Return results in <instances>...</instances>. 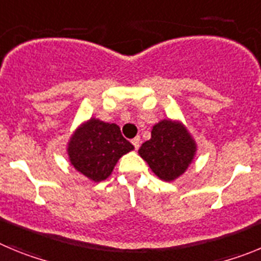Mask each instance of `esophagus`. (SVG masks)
<instances>
[{"instance_id":"obj_1","label":"esophagus","mask_w":261,"mask_h":261,"mask_svg":"<svg viewBox=\"0 0 261 261\" xmlns=\"http://www.w3.org/2000/svg\"><path fill=\"white\" fill-rule=\"evenodd\" d=\"M132 144H133V146H135L136 150H137L138 147H140V144H141V138L138 137V136H137V137H135L132 140Z\"/></svg>"}]
</instances>
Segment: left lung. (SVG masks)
<instances>
[{
    "mask_svg": "<svg viewBox=\"0 0 261 261\" xmlns=\"http://www.w3.org/2000/svg\"><path fill=\"white\" fill-rule=\"evenodd\" d=\"M197 153L195 138L180 120L163 119L154 124L151 137L138 154L163 181H174L188 170Z\"/></svg>",
    "mask_w": 261,
    "mask_h": 261,
    "instance_id": "obj_1",
    "label": "left lung"
}]
</instances>
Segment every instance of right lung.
<instances>
[{
	"instance_id": "1",
	"label": "right lung",
	"mask_w": 261,
	"mask_h": 261,
	"mask_svg": "<svg viewBox=\"0 0 261 261\" xmlns=\"http://www.w3.org/2000/svg\"><path fill=\"white\" fill-rule=\"evenodd\" d=\"M135 149L119 125L91 117L75 128L66 145L69 162L90 180H106L119 159Z\"/></svg>"
}]
</instances>
